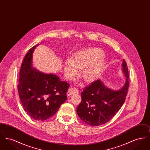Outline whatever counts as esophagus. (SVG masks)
Listing matches in <instances>:
<instances>
[{
  "label": "esophagus",
  "mask_w": 150,
  "mask_h": 150,
  "mask_svg": "<svg viewBox=\"0 0 150 150\" xmlns=\"http://www.w3.org/2000/svg\"><path fill=\"white\" fill-rule=\"evenodd\" d=\"M78 90L77 89L74 88H71L69 89V90L67 92V95L68 96H72L75 93H78Z\"/></svg>",
  "instance_id": "1"
}]
</instances>
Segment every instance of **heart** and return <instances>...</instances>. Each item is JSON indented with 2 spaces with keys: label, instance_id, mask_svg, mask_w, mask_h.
Returning <instances> with one entry per match:
<instances>
[{
  "label": "heart",
  "instance_id": "b5f03b06",
  "mask_svg": "<svg viewBox=\"0 0 150 150\" xmlns=\"http://www.w3.org/2000/svg\"><path fill=\"white\" fill-rule=\"evenodd\" d=\"M102 50L91 48L80 50L75 54L71 59L64 62L63 70L65 78L71 80L78 75L82 69L81 76L88 83H93L98 78L103 71L105 62Z\"/></svg>",
  "mask_w": 150,
  "mask_h": 150
}]
</instances>
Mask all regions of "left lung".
Returning a JSON list of instances; mask_svg holds the SVG:
<instances>
[{
    "instance_id": "8db88e82",
    "label": "left lung",
    "mask_w": 150,
    "mask_h": 150,
    "mask_svg": "<svg viewBox=\"0 0 150 150\" xmlns=\"http://www.w3.org/2000/svg\"><path fill=\"white\" fill-rule=\"evenodd\" d=\"M121 66L125 83L121 89L112 90L98 80L81 92V102L76 112L79 117L89 125L95 127L106 123L124 104L129 83L128 70L124 59Z\"/></svg>"
}]
</instances>
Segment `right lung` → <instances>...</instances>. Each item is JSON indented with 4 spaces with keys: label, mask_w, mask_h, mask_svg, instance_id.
<instances>
[{
    "label": "right lung",
    "mask_w": 150,
    "mask_h": 150,
    "mask_svg": "<svg viewBox=\"0 0 150 150\" xmlns=\"http://www.w3.org/2000/svg\"><path fill=\"white\" fill-rule=\"evenodd\" d=\"M38 45L32 47L23 59L17 88L26 112L34 120L44 121L55 114L67 100L70 86L56 75L45 74L33 67V52Z\"/></svg>",
    "instance_id": "1"
}]
</instances>
